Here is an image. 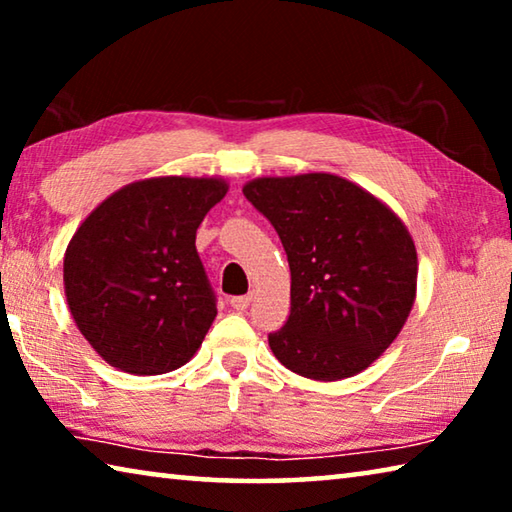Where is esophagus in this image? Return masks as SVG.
<instances>
[{
	"mask_svg": "<svg viewBox=\"0 0 512 512\" xmlns=\"http://www.w3.org/2000/svg\"><path fill=\"white\" fill-rule=\"evenodd\" d=\"M250 300H253V296H235V298H230V307L235 311H246Z\"/></svg>",
	"mask_w": 512,
	"mask_h": 512,
	"instance_id": "esophagus-1",
	"label": "esophagus"
}]
</instances>
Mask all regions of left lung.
I'll return each instance as SVG.
<instances>
[{
    "label": "left lung",
    "mask_w": 512,
    "mask_h": 512,
    "mask_svg": "<svg viewBox=\"0 0 512 512\" xmlns=\"http://www.w3.org/2000/svg\"><path fill=\"white\" fill-rule=\"evenodd\" d=\"M284 246L291 314L268 345L316 381L354 377L402 332L418 289V253L400 216L334 173L264 176L244 185Z\"/></svg>",
    "instance_id": "left-lung-1"
}]
</instances>
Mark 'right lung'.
Segmentation results:
<instances>
[{
  "mask_svg": "<svg viewBox=\"0 0 512 512\" xmlns=\"http://www.w3.org/2000/svg\"><path fill=\"white\" fill-rule=\"evenodd\" d=\"M225 194L216 176L137 180L94 207L69 239L67 307L112 368L164 375L201 348L216 302L196 230Z\"/></svg>",
  "mask_w": 512,
  "mask_h": 512,
  "instance_id": "obj_1",
  "label": "right lung"
}]
</instances>
